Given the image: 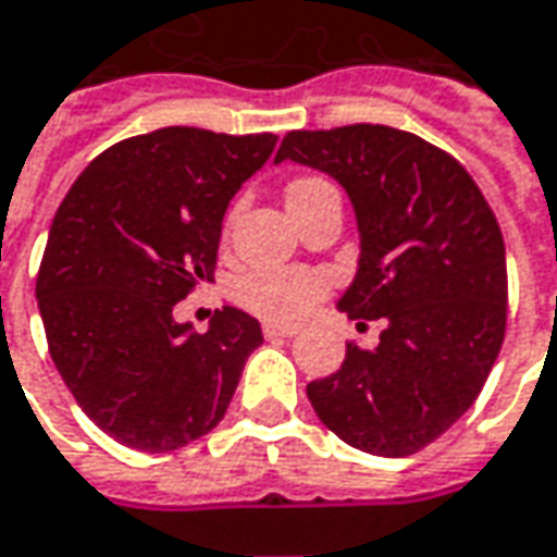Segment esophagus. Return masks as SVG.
<instances>
[{
	"label": "esophagus",
	"instance_id": "esophagus-1",
	"mask_svg": "<svg viewBox=\"0 0 557 557\" xmlns=\"http://www.w3.org/2000/svg\"><path fill=\"white\" fill-rule=\"evenodd\" d=\"M264 338H293L298 329L295 326H277V323H264Z\"/></svg>",
	"mask_w": 557,
	"mask_h": 557
}]
</instances>
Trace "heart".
<instances>
[{"mask_svg": "<svg viewBox=\"0 0 557 557\" xmlns=\"http://www.w3.org/2000/svg\"><path fill=\"white\" fill-rule=\"evenodd\" d=\"M323 185L320 180H295L286 188V203L308 195L310 188ZM326 293V277L305 268H280V271H252L237 283L240 305L274 323H295L308 313L320 295Z\"/></svg>", "mask_w": 557, "mask_h": 557, "instance_id": "b5f03b06", "label": "heart"}]
</instances>
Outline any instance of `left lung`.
Returning <instances> with one entry per match:
<instances>
[{
  "instance_id": "8db88e82",
  "label": "left lung",
  "mask_w": 557,
  "mask_h": 557,
  "mask_svg": "<svg viewBox=\"0 0 557 557\" xmlns=\"http://www.w3.org/2000/svg\"><path fill=\"white\" fill-rule=\"evenodd\" d=\"M274 161L329 173L359 228L350 320H381L374 350L347 344L308 399L335 436L408 457L463 418L506 332V247L485 195L448 151L387 124L293 131Z\"/></svg>"
}]
</instances>
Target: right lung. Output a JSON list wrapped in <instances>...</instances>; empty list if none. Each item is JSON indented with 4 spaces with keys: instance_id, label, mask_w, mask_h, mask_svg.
I'll list each match as a JSON object with an SVG mask.
<instances>
[{
    "instance_id": "add662e5",
    "label": "right lung",
    "mask_w": 557,
    "mask_h": 557,
    "mask_svg": "<svg viewBox=\"0 0 557 557\" xmlns=\"http://www.w3.org/2000/svg\"><path fill=\"white\" fill-rule=\"evenodd\" d=\"M274 134L161 127L109 146L63 198L36 298L57 372L103 433L176 451L225 418L262 326L215 310L200 335L173 308L213 280L222 215Z\"/></svg>"
}]
</instances>
